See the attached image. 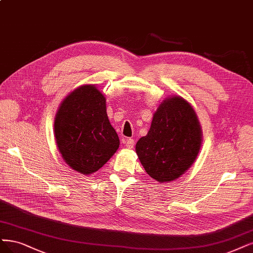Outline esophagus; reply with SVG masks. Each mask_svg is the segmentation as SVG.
Masks as SVG:
<instances>
[{"label":"esophagus","mask_w":253,"mask_h":253,"mask_svg":"<svg viewBox=\"0 0 253 253\" xmlns=\"http://www.w3.org/2000/svg\"><path fill=\"white\" fill-rule=\"evenodd\" d=\"M123 142L126 145V149H133L134 145H135L134 139H130V138H125L124 140H123Z\"/></svg>","instance_id":"1"}]
</instances>
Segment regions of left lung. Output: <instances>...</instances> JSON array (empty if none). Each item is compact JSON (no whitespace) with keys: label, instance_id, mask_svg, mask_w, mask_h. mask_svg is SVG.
I'll return each mask as SVG.
<instances>
[{"label":"left lung","instance_id":"1","mask_svg":"<svg viewBox=\"0 0 253 253\" xmlns=\"http://www.w3.org/2000/svg\"><path fill=\"white\" fill-rule=\"evenodd\" d=\"M202 139V128L193 106L179 95H172L154 113L149 132L136 143V154L153 179L169 182L194 164Z\"/></svg>","mask_w":253,"mask_h":253}]
</instances>
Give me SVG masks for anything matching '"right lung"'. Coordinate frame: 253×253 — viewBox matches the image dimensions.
Returning <instances> with one entry per match:
<instances>
[{
  "label": "right lung",
  "instance_id": "1",
  "mask_svg": "<svg viewBox=\"0 0 253 253\" xmlns=\"http://www.w3.org/2000/svg\"><path fill=\"white\" fill-rule=\"evenodd\" d=\"M106 97L95 84H83L60 102L54 118V137L65 162L82 175H92L119 147L110 124Z\"/></svg>",
  "mask_w": 253,
  "mask_h": 253
}]
</instances>
